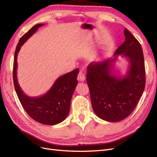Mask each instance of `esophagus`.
I'll list each match as a JSON object with an SVG mask.
<instances>
[{"mask_svg":"<svg viewBox=\"0 0 157 157\" xmlns=\"http://www.w3.org/2000/svg\"><path fill=\"white\" fill-rule=\"evenodd\" d=\"M85 75L82 72V71H80L78 75V80L80 82H83L85 80Z\"/></svg>","mask_w":157,"mask_h":157,"instance_id":"1","label":"esophagus"}]
</instances>
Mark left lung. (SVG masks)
<instances>
[{
  "label": "left lung",
  "mask_w": 157,
  "mask_h": 157,
  "mask_svg": "<svg viewBox=\"0 0 157 157\" xmlns=\"http://www.w3.org/2000/svg\"><path fill=\"white\" fill-rule=\"evenodd\" d=\"M125 41L113 58L92 62L87 67L86 81L95 114L108 122L124 120L134 110L145 86V70L141 46L126 28ZM121 55L128 61L124 76L115 73L113 63Z\"/></svg>",
  "instance_id": "1"
}]
</instances>
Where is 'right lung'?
<instances>
[{
  "mask_svg": "<svg viewBox=\"0 0 157 157\" xmlns=\"http://www.w3.org/2000/svg\"><path fill=\"white\" fill-rule=\"evenodd\" d=\"M44 24H36L20 39L14 54L13 79L16 94L21 105L33 120L46 125H55L63 121L69 115L71 98L78 84V69L63 75L57 79L45 94L29 97L23 92L17 82V57L21 47Z\"/></svg>",
  "mask_w": 157,
  "mask_h": 157,
  "instance_id": "obj_1",
  "label": "right lung"
}]
</instances>
